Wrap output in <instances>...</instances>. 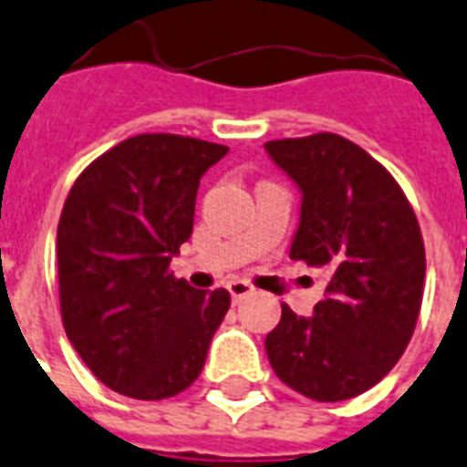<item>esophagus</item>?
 Listing matches in <instances>:
<instances>
[{
  "instance_id": "obj_1",
  "label": "esophagus",
  "mask_w": 467,
  "mask_h": 467,
  "mask_svg": "<svg viewBox=\"0 0 467 467\" xmlns=\"http://www.w3.org/2000/svg\"><path fill=\"white\" fill-rule=\"evenodd\" d=\"M226 287H229L231 299H234V302H241V299L248 297V295H253V292H255V287H253L251 283H245V280H231Z\"/></svg>"
}]
</instances>
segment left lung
<instances>
[{"label": "left lung", "mask_w": 467, "mask_h": 467, "mask_svg": "<svg viewBox=\"0 0 467 467\" xmlns=\"http://www.w3.org/2000/svg\"><path fill=\"white\" fill-rule=\"evenodd\" d=\"M265 150L302 190L290 258L328 273L314 317L283 305L267 360L299 395L350 400L395 368L417 327L426 275L417 214L395 177L338 133L267 140Z\"/></svg>", "instance_id": "8db88e82"}]
</instances>
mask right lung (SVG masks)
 I'll list each match as a JSON object with an SVG mask.
<instances>
[{"instance_id": "1", "label": "right lung", "mask_w": 467, "mask_h": 467, "mask_svg": "<svg viewBox=\"0 0 467 467\" xmlns=\"http://www.w3.org/2000/svg\"><path fill=\"white\" fill-rule=\"evenodd\" d=\"M229 148L140 133L109 148L72 184L57 222L65 334L95 378L133 400L180 395L200 378L231 306L170 273L192 236L200 177Z\"/></svg>"}]
</instances>
